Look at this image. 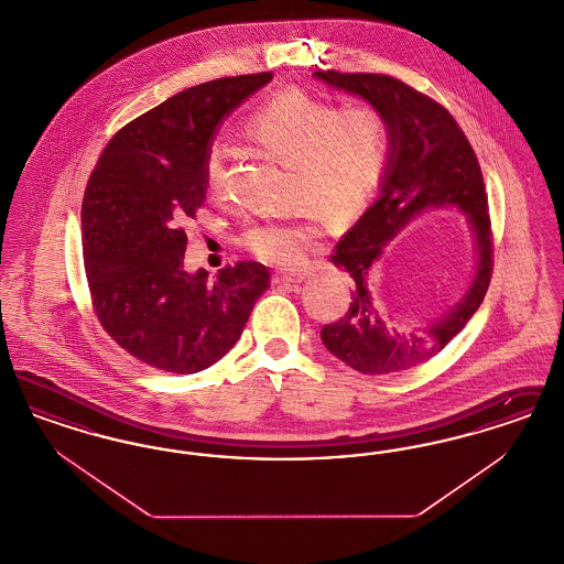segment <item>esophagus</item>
<instances>
[{"instance_id":"34e87169","label":"esophagus","mask_w":564,"mask_h":564,"mask_svg":"<svg viewBox=\"0 0 564 564\" xmlns=\"http://www.w3.org/2000/svg\"><path fill=\"white\" fill-rule=\"evenodd\" d=\"M306 279V272L302 270H279L272 274L274 283H302Z\"/></svg>"}]
</instances>
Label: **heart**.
I'll use <instances>...</instances> for the list:
<instances>
[{"mask_svg": "<svg viewBox=\"0 0 564 564\" xmlns=\"http://www.w3.org/2000/svg\"><path fill=\"white\" fill-rule=\"evenodd\" d=\"M242 139L270 161L288 164V194L323 217L357 214L378 188L389 161L391 137L372 106L338 108L300 90H288L251 111ZM224 148H209L203 180L209 194L224 186ZM315 232L302 221H264L242 232L249 253L274 267L297 264Z\"/></svg>", "mask_w": 564, "mask_h": 564, "instance_id": "b5f03b06", "label": "heart"}]
</instances>
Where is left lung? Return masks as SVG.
<instances>
[{
	"label": "left lung",
	"mask_w": 564,
	"mask_h": 564,
	"mask_svg": "<svg viewBox=\"0 0 564 564\" xmlns=\"http://www.w3.org/2000/svg\"><path fill=\"white\" fill-rule=\"evenodd\" d=\"M315 78L378 109L391 137L380 194L332 256L338 269L349 272L350 306L345 317L323 325V345L361 375L402 372L444 349L482 304L492 272L482 171L451 111L408 84L378 74L317 72ZM435 208H456L468 217L477 249L475 272L448 312L408 330L379 313L369 274L386 242L412 218Z\"/></svg>",
	"instance_id": "obj_1"
}]
</instances>
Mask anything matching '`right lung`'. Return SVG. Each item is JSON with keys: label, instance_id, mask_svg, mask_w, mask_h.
Here are the masks:
<instances>
[{"label": "right lung", "instance_id": "add662e5", "mask_svg": "<svg viewBox=\"0 0 564 564\" xmlns=\"http://www.w3.org/2000/svg\"><path fill=\"white\" fill-rule=\"evenodd\" d=\"M272 74L205 82L111 137L82 200L84 269L109 336L139 361L194 375L241 338L270 272L258 262L184 269V221L203 205V162L226 116Z\"/></svg>", "mask_w": 564, "mask_h": 564}]
</instances>
